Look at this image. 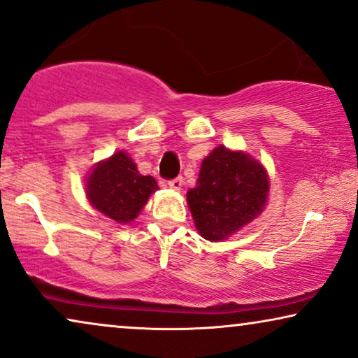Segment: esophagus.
Segmentation results:
<instances>
[{
  "instance_id": "obj_1",
  "label": "esophagus",
  "mask_w": 358,
  "mask_h": 358,
  "mask_svg": "<svg viewBox=\"0 0 358 358\" xmlns=\"http://www.w3.org/2000/svg\"><path fill=\"white\" fill-rule=\"evenodd\" d=\"M169 187H170L171 189H175V192H180V189L183 188V178H182V176H176V178L170 180Z\"/></svg>"
}]
</instances>
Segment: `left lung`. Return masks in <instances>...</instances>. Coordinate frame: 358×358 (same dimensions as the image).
<instances>
[{
    "label": "left lung",
    "mask_w": 358,
    "mask_h": 358,
    "mask_svg": "<svg viewBox=\"0 0 358 358\" xmlns=\"http://www.w3.org/2000/svg\"><path fill=\"white\" fill-rule=\"evenodd\" d=\"M264 165L219 145L203 160L196 187L187 193L194 226L206 241H224L264 211L268 199Z\"/></svg>",
    "instance_id": "obj_1"
}]
</instances>
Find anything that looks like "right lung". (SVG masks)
<instances>
[{
  "label": "right lung",
  "mask_w": 358,
  "mask_h": 358,
  "mask_svg": "<svg viewBox=\"0 0 358 358\" xmlns=\"http://www.w3.org/2000/svg\"><path fill=\"white\" fill-rule=\"evenodd\" d=\"M155 189L159 185L154 176L141 175L122 150L94 165L87 178V196L92 206L119 224L139 216Z\"/></svg>",
  "instance_id": "right-lung-1"
}]
</instances>
